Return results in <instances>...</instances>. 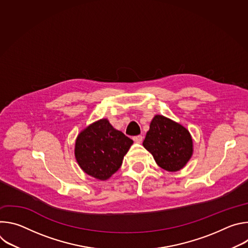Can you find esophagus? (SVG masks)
Returning a JSON list of instances; mask_svg holds the SVG:
<instances>
[{"mask_svg":"<svg viewBox=\"0 0 248 248\" xmlns=\"http://www.w3.org/2000/svg\"><path fill=\"white\" fill-rule=\"evenodd\" d=\"M132 139H133L134 142H136V143H141V142H142L143 137L141 136V135H136V136H133Z\"/></svg>","mask_w":248,"mask_h":248,"instance_id":"34e87169","label":"esophagus"}]
</instances>
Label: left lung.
I'll return each instance as SVG.
<instances>
[{"label": "left lung", "instance_id": "left-lung-1", "mask_svg": "<svg viewBox=\"0 0 248 248\" xmlns=\"http://www.w3.org/2000/svg\"><path fill=\"white\" fill-rule=\"evenodd\" d=\"M143 146L153 155L157 165L168 171L183 169L193 153L189 131L182 124L161 115L153 118Z\"/></svg>", "mask_w": 248, "mask_h": 248}]
</instances>
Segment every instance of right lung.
Returning a JSON list of instances; mask_svg holds the SVG:
<instances>
[{
	"label": "right lung",
	"mask_w": 248,
	"mask_h": 248,
	"mask_svg": "<svg viewBox=\"0 0 248 248\" xmlns=\"http://www.w3.org/2000/svg\"><path fill=\"white\" fill-rule=\"evenodd\" d=\"M132 143L129 137L114 128L107 119H102L78 134L75 155L84 172L106 181L121 168Z\"/></svg>",
	"instance_id": "1"
}]
</instances>
